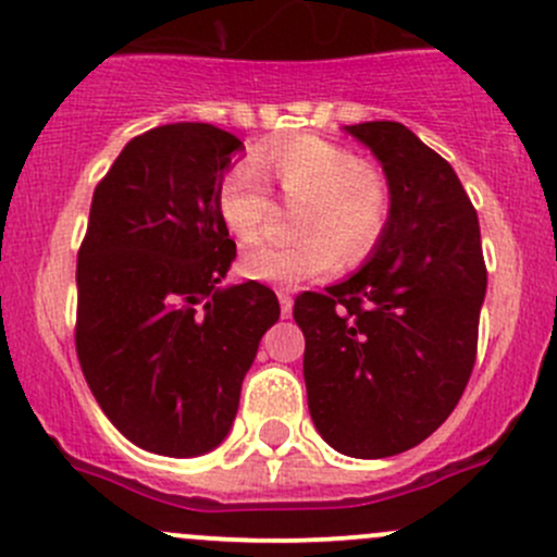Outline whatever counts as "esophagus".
I'll return each instance as SVG.
<instances>
[{
	"mask_svg": "<svg viewBox=\"0 0 557 557\" xmlns=\"http://www.w3.org/2000/svg\"><path fill=\"white\" fill-rule=\"evenodd\" d=\"M277 299H280V312H283V318H290V312H294V299H290V290L277 288Z\"/></svg>",
	"mask_w": 557,
	"mask_h": 557,
	"instance_id": "obj_1",
	"label": "esophagus"
}]
</instances>
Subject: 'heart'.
<instances>
[{"mask_svg":"<svg viewBox=\"0 0 557 557\" xmlns=\"http://www.w3.org/2000/svg\"><path fill=\"white\" fill-rule=\"evenodd\" d=\"M263 180L277 185L294 218V245L252 247L239 261L245 277L296 285L367 261L383 243L391 194L374 166L356 150L323 137H296L263 150L252 164H237L218 188V212L239 245H252L272 223V196Z\"/></svg>","mask_w":557,"mask_h":557,"instance_id":"b5f03b06","label":"heart"}]
</instances>
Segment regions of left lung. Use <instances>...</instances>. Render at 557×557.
<instances>
[{"instance_id":"8db88e82","label":"left lung","mask_w":557,"mask_h":557,"mask_svg":"<svg viewBox=\"0 0 557 557\" xmlns=\"http://www.w3.org/2000/svg\"><path fill=\"white\" fill-rule=\"evenodd\" d=\"M347 132L385 170V237L350 280L296 296L294 318L318 434L350 458H387L429 440L463 396L487 269L474 205L436 150L396 121Z\"/></svg>"}]
</instances>
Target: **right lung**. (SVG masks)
Returning a JSON list of instances; mask_svg holds the SVG:
<instances>
[{"mask_svg":"<svg viewBox=\"0 0 557 557\" xmlns=\"http://www.w3.org/2000/svg\"><path fill=\"white\" fill-rule=\"evenodd\" d=\"M212 123L134 137L94 190L77 250L75 347L110 423L143 450L201 455L226 440L280 301L247 280L218 288L237 245L218 212L232 156Z\"/></svg>","mask_w":557,"mask_h":557,"instance_id":"1","label":"right lung"}]
</instances>
